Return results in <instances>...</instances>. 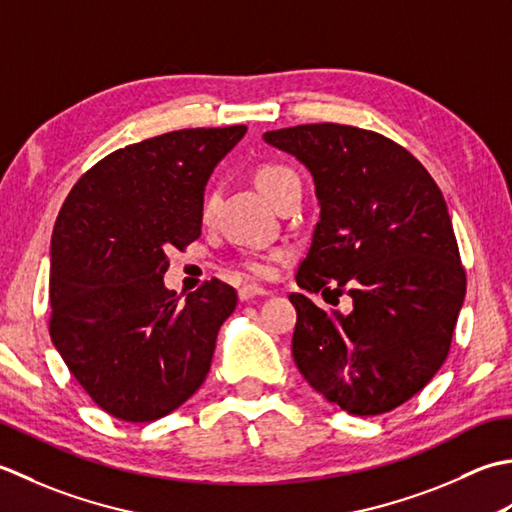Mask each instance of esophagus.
I'll return each mask as SVG.
<instances>
[{
  "instance_id": "obj_1",
  "label": "esophagus",
  "mask_w": 512,
  "mask_h": 512,
  "mask_svg": "<svg viewBox=\"0 0 512 512\" xmlns=\"http://www.w3.org/2000/svg\"><path fill=\"white\" fill-rule=\"evenodd\" d=\"M260 296H267V291L263 287H258V285H245V287L238 289V298H241V302L254 300V298H260Z\"/></svg>"
}]
</instances>
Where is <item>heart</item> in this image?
Returning <instances> with one entry per match:
<instances>
[{"instance_id": "heart-1", "label": "heart", "mask_w": 512, "mask_h": 512, "mask_svg": "<svg viewBox=\"0 0 512 512\" xmlns=\"http://www.w3.org/2000/svg\"><path fill=\"white\" fill-rule=\"evenodd\" d=\"M296 179H298V176H296L294 170L287 168V165H276V163L260 165L258 172H256L258 190L263 192L269 198V201L274 198V194L280 190V187L287 185L289 181H296ZM214 205H216V194H207L205 205H203V214L210 216L212 210H214ZM245 269L254 276H267L269 274V265L260 258L245 260Z\"/></svg>"}]
</instances>
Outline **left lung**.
Masks as SVG:
<instances>
[{
	"label": "left lung",
	"instance_id": "left-lung-1",
	"mask_svg": "<svg viewBox=\"0 0 512 512\" xmlns=\"http://www.w3.org/2000/svg\"><path fill=\"white\" fill-rule=\"evenodd\" d=\"M263 139L314 176L320 221L298 287L353 300L351 314H327L289 296L296 367L342 411L387 413L442 367L466 294L440 187L402 145L353 125H296Z\"/></svg>",
	"mask_w": 512,
	"mask_h": 512
}]
</instances>
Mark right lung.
<instances>
[{"label":"right lung","mask_w":512,"mask_h":512,"mask_svg":"<svg viewBox=\"0 0 512 512\" xmlns=\"http://www.w3.org/2000/svg\"><path fill=\"white\" fill-rule=\"evenodd\" d=\"M245 125L161 134L108 154L72 187L50 243V338L103 411L152 422L205 382L236 291L212 278L185 298L168 249L201 236L205 185Z\"/></svg>","instance_id":"1"}]
</instances>
